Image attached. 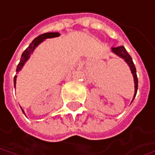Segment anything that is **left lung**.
Listing matches in <instances>:
<instances>
[{
    "label": "left lung",
    "instance_id": "left-lung-1",
    "mask_svg": "<svg viewBox=\"0 0 155 155\" xmlns=\"http://www.w3.org/2000/svg\"><path fill=\"white\" fill-rule=\"evenodd\" d=\"M112 51L114 52V54H116L117 55L121 57L122 59H124V61L129 65L130 68V71H131V72H132L134 77V82H135V95H134V98H135L138 89V79L137 76V70H136V67H135V65H134L133 61H132L130 55L129 54L128 52L126 51L125 48L124 46L114 47V48H112Z\"/></svg>",
    "mask_w": 155,
    "mask_h": 155
}]
</instances>
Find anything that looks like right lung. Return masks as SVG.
<instances>
[{"label":"right lung","instance_id":"right-lung-1","mask_svg":"<svg viewBox=\"0 0 155 155\" xmlns=\"http://www.w3.org/2000/svg\"><path fill=\"white\" fill-rule=\"evenodd\" d=\"M60 34L58 32H48V33H44L42 35H40L39 36H37L36 38H35L32 42L30 44V46L27 48L23 52L21 55V59H20V61L18 63V65H17V69H16V71H19L21 70V68L23 67V65H25V63L26 62L27 60L30 58L31 56V54L33 50L36 48V47H37L41 41H43L44 39H47V38H52V37H55V36H59ZM16 78L17 76L14 77V86H15V84H16ZM23 113L25 114L24 110H22Z\"/></svg>","mask_w":155,"mask_h":155}]
</instances>
